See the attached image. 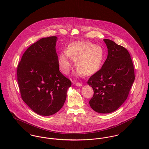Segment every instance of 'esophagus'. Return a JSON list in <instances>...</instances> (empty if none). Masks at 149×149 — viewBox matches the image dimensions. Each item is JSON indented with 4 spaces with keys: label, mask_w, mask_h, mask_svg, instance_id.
Segmentation results:
<instances>
[{
    "label": "esophagus",
    "mask_w": 149,
    "mask_h": 149,
    "mask_svg": "<svg viewBox=\"0 0 149 149\" xmlns=\"http://www.w3.org/2000/svg\"><path fill=\"white\" fill-rule=\"evenodd\" d=\"M75 84L76 86H81L83 84H81V83H75Z\"/></svg>",
    "instance_id": "34e87169"
}]
</instances>
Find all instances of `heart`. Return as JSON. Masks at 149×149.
<instances>
[{"mask_svg": "<svg viewBox=\"0 0 149 149\" xmlns=\"http://www.w3.org/2000/svg\"><path fill=\"white\" fill-rule=\"evenodd\" d=\"M104 52L99 45L89 42H77L69 44L66 51L60 53L58 64L60 70L65 74L69 73L73 59L76 74L90 76L100 68L104 60Z\"/></svg>", "mask_w": 149, "mask_h": 149, "instance_id": "1", "label": "heart"}]
</instances>
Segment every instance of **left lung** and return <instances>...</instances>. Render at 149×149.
<instances>
[{
    "label": "left lung",
    "mask_w": 149,
    "mask_h": 149,
    "mask_svg": "<svg viewBox=\"0 0 149 149\" xmlns=\"http://www.w3.org/2000/svg\"><path fill=\"white\" fill-rule=\"evenodd\" d=\"M108 56L102 68L88 80L94 94L89 101L96 112L108 113L116 111L126 101L134 80V69L127 50L104 39Z\"/></svg>",
    "instance_id": "left-lung-1"
}]
</instances>
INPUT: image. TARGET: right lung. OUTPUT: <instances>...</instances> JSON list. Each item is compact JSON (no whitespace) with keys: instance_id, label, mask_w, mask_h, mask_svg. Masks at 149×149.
<instances>
[{"instance_id":"obj_1","label":"right lung","mask_w":149,"mask_h":149,"mask_svg":"<svg viewBox=\"0 0 149 149\" xmlns=\"http://www.w3.org/2000/svg\"><path fill=\"white\" fill-rule=\"evenodd\" d=\"M57 37L43 38L24 53L17 68L23 102L34 112L50 116L64 106L71 81L59 70Z\"/></svg>"}]
</instances>
